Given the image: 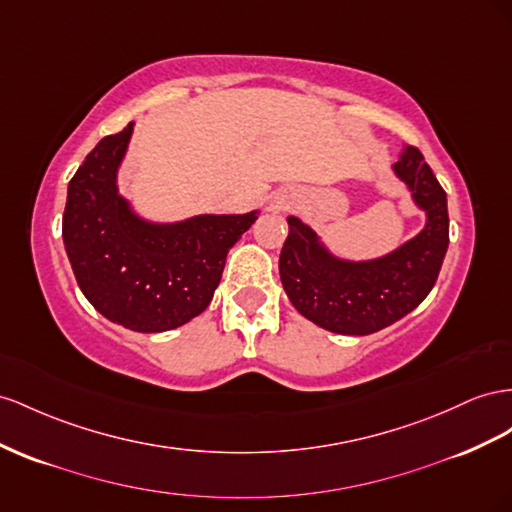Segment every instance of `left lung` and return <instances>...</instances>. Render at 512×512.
I'll list each match as a JSON object with an SVG mask.
<instances>
[{
	"label": "left lung",
	"mask_w": 512,
	"mask_h": 512,
	"mask_svg": "<svg viewBox=\"0 0 512 512\" xmlns=\"http://www.w3.org/2000/svg\"><path fill=\"white\" fill-rule=\"evenodd\" d=\"M394 172L426 213V226L388 256L364 262L336 258L310 226L288 217L282 286L297 312L327 331L375 334L418 308L437 282L450 239L446 191L416 146H405Z\"/></svg>",
	"instance_id": "1"
}]
</instances>
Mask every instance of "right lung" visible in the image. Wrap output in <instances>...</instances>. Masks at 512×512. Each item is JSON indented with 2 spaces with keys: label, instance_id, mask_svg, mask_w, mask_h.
<instances>
[{
  "label": "right lung",
  "instance_id": "1",
  "mask_svg": "<svg viewBox=\"0 0 512 512\" xmlns=\"http://www.w3.org/2000/svg\"><path fill=\"white\" fill-rule=\"evenodd\" d=\"M133 124L94 146L68 183L62 239L81 293L105 319L157 334L209 306L230 247L258 219L198 215L178 224L137 217L116 187Z\"/></svg>",
  "mask_w": 512,
  "mask_h": 512
}]
</instances>
